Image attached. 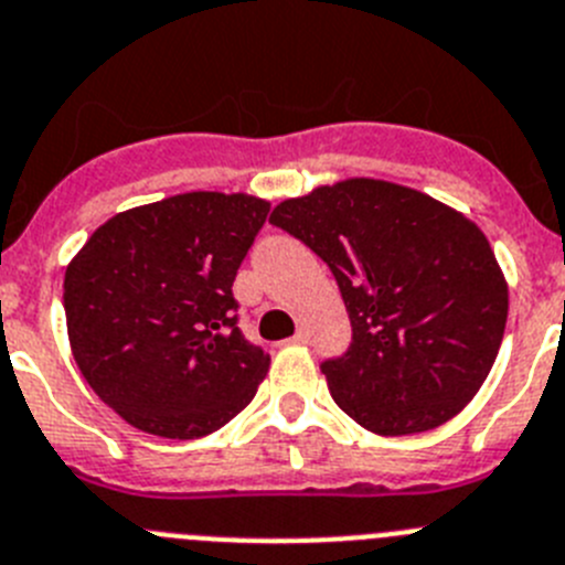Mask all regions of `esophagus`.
<instances>
[{"label":"esophagus","mask_w":565,"mask_h":565,"mask_svg":"<svg viewBox=\"0 0 565 565\" xmlns=\"http://www.w3.org/2000/svg\"><path fill=\"white\" fill-rule=\"evenodd\" d=\"M292 343H309V334H307V329H298V332L292 334Z\"/></svg>","instance_id":"1"}]
</instances>
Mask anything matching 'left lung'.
Returning <instances> with one entry per match:
<instances>
[{"label":"left lung","mask_w":565,"mask_h":565,"mask_svg":"<svg viewBox=\"0 0 565 565\" xmlns=\"http://www.w3.org/2000/svg\"><path fill=\"white\" fill-rule=\"evenodd\" d=\"M270 222L312 247L338 281L352 345L323 374L358 425L422 434L479 394L504 340L510 287L476 222L371 177L284 200Z\"/></svg>","instance_id":"obj_1"}]
</instances>
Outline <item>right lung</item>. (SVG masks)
<instances>
[{"label": "right lung", "mask_w": 565, "mask_h": 565, "mask_svg": "<svg viewBox=\"0 0 565 565\" xmlns=\"http://www.w3.org/2000/svg\"><path fill=\"white\" fill-rule=\"evenodd\" d=\"M270 202L188 191L106 220L64 273L70 352L129 425L200 439L250 405L270 354L236 327L233 278Z\"/></svg>", "instance_id": "obj_1"}]
</instances>
